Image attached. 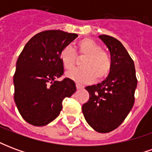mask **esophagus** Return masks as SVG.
Segmentation results:
<instances>
[{"mask_svg": "<svg viewBox=\"0 0 152 152\" xmlns=\"http://www.w3.org/2000/svg\"><path fill=\"white\" fill-rule=\"evenodd\" d=\"M76 89H83V88H84V86H80V85H79V84H76Z\"/></svg>", "mask_w": 152, "mask_h": 152, "instance_id": "obj_1", "label": "esophagus"}]
</instances>
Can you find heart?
<instances>
[{"instance_id":"heart-1","label":"heart","mask_w":152,"mask_h":152,"mask_svg":"<svg viewBox=\"0 0 152 152\" xmlns=\"http://www.w3.org/2000/svg\"><path fill=\"white\" fill-rule=\"evenodd\" d=\"M76 57L84 58L80 62L81 68L66 73V76L79 84L100 81L107 77L112 69V60L109 54L102 50V46L91 38L80 40L76 45L75 52L71 46L63 48L60 53V60L64 69L72 70L76 63Z\"/></svg>"}]
</instances>
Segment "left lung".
Listing matches in <instances>:
<instances>
[{
  "label": "left lung",
  "instance_id": "obj_1",
  "mask_svg": "<svg viewBox=\"0 0 152 152\" xmlns=\"http://www.w3.org/2000/svg\"><path fill=\"white\" fill-rule=\"evenodd\" d=\"M99 38L110 51L112 69L102 83L86 87L89 99L82 112L94 130L109 133L122 124L133 107L137 80L134 61L121 41L107 35Z\"/></svg>",
  "mask_w": 152,
  "mask_h": 152
}]
</instances>
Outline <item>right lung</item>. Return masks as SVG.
Segmentation results:
<instances>
[{"label":"right lung","instance_id":"right-lung-1","mask_svg":"<svg viewBox=\"0 0 152 152\" xmlns=\"http://www.w3.org/2000/svg\"><path fill=\"white\" fill-rule=\"evenodd\" d=\"M77 34L48 30L31 37L19 54L14 75L15 102L29 124L43 126L53 121L63 108V100L76 92L72 80H56L63 74L60 53Z\"/></svg>","mask_w":152,"mask_h":152}]
</instances>
